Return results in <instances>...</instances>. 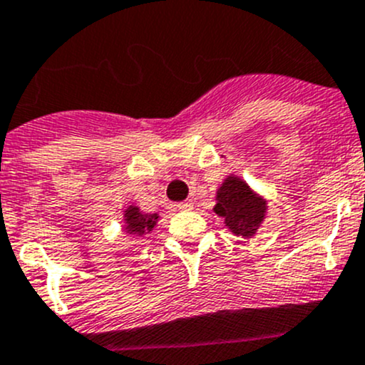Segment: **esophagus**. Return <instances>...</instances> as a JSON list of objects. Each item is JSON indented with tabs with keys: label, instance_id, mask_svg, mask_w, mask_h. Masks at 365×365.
I'll use <instances>...</instances> for the list:
<instances>
[{
	"label": "esophagus",
	"instance_id": "obj_1",
	"mask_svg": "<svg viewBox=\"0 0 365 365\" xmlns=\"http://www.w3.org/2000/svg\"><path fill=\"white\" fill-rule=\"evenodd\" d=\"M193 204H195V202H193L192 199H188V200H185V202L177 204V207H179V210H182V211H186V210H192Z\"/></svg>",
	"mask_w": 365,
	"mask_h": 365
}]
</instances>
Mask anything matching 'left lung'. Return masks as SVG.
I'll use <instances>...</instances> for the list:
<instances>
[{
	"mask_svg": "<svg viewBox=\"0 0 365 365\" xmlns=\"http://www.w3.org/2000/svg\"><path fill=\"white\" fill-rule=\"evenodd\" d=\"M213 210L237 237L251 238L265 218L267 202L249 188L247 182L229 175L218 188Z\"/></svg>",
	"mask_w": 365,
	"mask_h": 365,
	"instance_id": "left-lung-1",
	"label": "left lung"
}]
</instances>
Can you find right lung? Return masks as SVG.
<instances>
[{
    "label": "right lung",
    "mask_w": 365,
    "mask_h": 365,
    "mask_svg": "<svg viewBox=\"0 0 365 365\" xmlns=\"http://www.w3.org/2000/svg\"><path fill=\"white\" fill-rule=\"evenodd\" d=\"M158 218V213L145 215L141 213L138 206H128L123 213V220L127 224L125 225V231L130 232V235H136V237H143L145 232L152 231Z\"/></svg>",
    "instance_id": "right-lung-1"
}]
</instances>
